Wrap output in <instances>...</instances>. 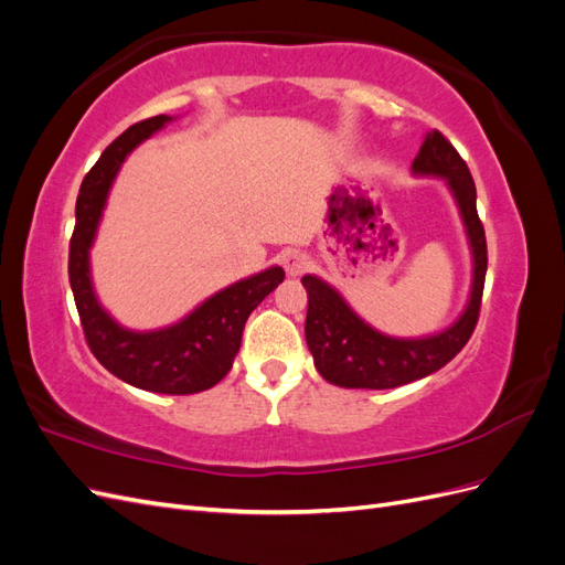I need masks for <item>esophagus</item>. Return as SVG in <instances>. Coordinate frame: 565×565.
Segmentation results:
<instances>
[{
	"label": "esophagus",
	"instance_id": "esophagus-1",
	"mask_svg": "<svg viewBox=\"0 0 565 565\" xmlns=\"http://www.w3.org/2000/svg\"><path fill=\"white\" fill-rule=\"evenodd\" d=\"M309 256H306L303 252H299V249H292V252H287L285 256H282V266H285V273L289 278H297V276H301V273L309 268Z\"/></svg>",
	"mask_w": 565,
	"mask_h": 565
}]
</instances>
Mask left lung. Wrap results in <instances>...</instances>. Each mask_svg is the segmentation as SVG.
Here are the masks:
<instances>
[{
    "label": "left lung",
    "instance_id": "8db88e82",
    "mask_svg": "<svg viewBox=\"0 0 565 565\" xmlns=\"http://www.w3.org/2000/svg\"><path fill=\"white\" fill-rule=\"evenodd\" d=\"M415 177L446 181L457 202L471 249V292L465 311L446 330L426 337H388L358 316L337 289L318 276H303L309 295L306 344L322 380L344 388H396L429 377L465 349L481 309L488 270L486 231L476 212V185L467 162L440 131L431 129L413 160Z\"/></svg>",
    "mask_w": 565,
    "mask_h": 565
}]
</instances>
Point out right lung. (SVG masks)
I'll list each match as a JSON object with an SVG mask.
<instances>
[{
	"mask_svg": "<svg viewBox=\"0 0 565 565\" xmlns=\"http://www.w3.org/2000/svg\"><path fill=\"white\" fill-rule=\"evenodd\" d=\"M172 119L169 115H158L131 125L104 150V156L84 177L75 204L77 224L71 241L67 276H71L84 337L96 361L117 380L136 388L188 396L212 388L231 372L249 313L285 280V270L270 266L218 289L179 322L160 330H129L104 309L94 289L89 259L100 214L129 152Z\"/></svg>",
	"mask_w": 565,
	"mask_h": 565,
	"instance_id": "right-lung-1",
	"label": "right lung"
}]
</instances>
